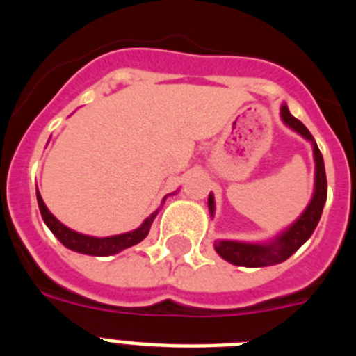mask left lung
Returning <instances> with one entry per match:
<instances>
[{
	"mask_svg": "<svg viewBox=\"0 0 356 356\" xmlns=\"http://www.w3.org/2000/svg\"><path fill=\"white\" fill-rule=\"evenodd\" d=\"M282 121L287 124L289 128L300 134L303 139L310 140L314 147V160H316V187H314V196L301 213L287 229H284L278 237L273 238L271 242H238V241H216L213 248H216L217 254L225 259L226 262L234 264V266H244V267H266L275 266V264L284 262L291 254L303 246L305 242L310 238L314 234L317 222L323 213V207L326 203V194H328V185H326V172H325V162H323V155H321L319 147H317L316 140H314L312 134L307 130L303 122L300 119H296L294 115L289 112L287 105H282L280 110ZM209 210L210 216H213L216 210V201H213L212 194H209Z\"/></svg>",
	"mask_w": 356,
	"mask_h": 356,
	"instance_id": "1",
	"label": "left lung"
}]
</instances>
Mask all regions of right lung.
<instances>
[{"mask_svg":"<svg viewBox=\"0 0 356 356\" xmlns=\"http://www.w3.org/2000/svg\"><path fill=\"white\" fill-rule=\"evenodd\" d=\"M163 201H165V197H163ZM37 203H39L40 216H42L46 226L51 229L53 235H55L65 248H69V250L72 251H78V253L92 254V257H108V254H115L119 253V251L127 250V248L139 244L140 241H144V238L147 237L151 222H153V219H155L156 213H159V210H155L147 219H144V222L139 228L127 232V234L112 235V237H90V235L78 234L74 229L62 225V222L49 212L48 207L44 205L39 191H37Z\"/></svg>","mask_w":356,"mask_h":356,"instance_id":"right-lung-1","label":"right lung"}]
</instances>
